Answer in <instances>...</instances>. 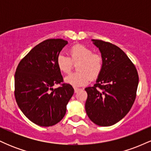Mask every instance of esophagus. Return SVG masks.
<instances>
[{
  "label": "esophagus",
  "instance_id": "1",
  "mask_svg": "<svg viewBox=\"0 0 151 151\" xmlns=\"http://www.w3.org/2000/svg\"><path fill=\"white\" fill-rule=\"evenodd\" d=\"M74 92H75V93L78 92V91H79V90L81 89H79V88H77V87H74Z\"/></svg>",
  "mask_w": 151,
  "mask_h": 151
}]
</instances>
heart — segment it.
<instances>
[{"mask_svg": "<svg viewBox=\"0 0 151 151\" xmlns=\"http://www.w3.org/2000/svg\"><path fill=\"white\" fill-rule=\"evenodd\" d=\"M70 58L59 55L57 65L59 70L65 74H69L77 65V72L65 77L67 84L74 86L85 85L90 80L96 79L101 73L104 67V59L101 55L93 53V50L83 45H75L69 50Z\"/></svg>", "mask_w": 151, "mask_h": 151, "instance_id": "heart-1", "label": "heart"}]
</instances>
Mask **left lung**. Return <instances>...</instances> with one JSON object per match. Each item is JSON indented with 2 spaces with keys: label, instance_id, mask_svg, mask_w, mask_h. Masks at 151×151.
<instances>
[{
  "label": "left lung",
  "instance_id": "obj_1",
  "mask_svg": "<svg viewBox=\"0 0 151 151\" xmlns=\"http://www.w3.org/2000/svg\"><path fill=\"white\" fill-rule=\"evenodd\" d=\"M104 59V67L93 86L86 87L85 109L92 122L100 126L116 124L134 103L138 84L137 70L126 53L109 42L92 40Z\"/></svg>",
  "mask_w": 151,
  "mask_h": 151
}]
</instances>
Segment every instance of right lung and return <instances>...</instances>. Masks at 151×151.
Here are the masks:
<instances>
[{"mask_svg":"<svg viewBox=\"0 0 151 151\" xmlns=\"http://www.w3.org/2000/svg\"><path fill=\"white\" fill-rule=\"evenodd\" d=\"M67 43L62 39L43 41L20 60L15 71V100L24 115L38 126L60 122L74 93L73 87L63 83L57 65V58ZM55 84L60 86L53 89Z\"/></svg>","mask_w":151,"mask_h":151,"instance_id":"obj_1","label":"right lung"}]
</instances>
